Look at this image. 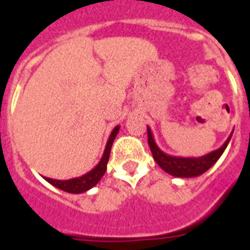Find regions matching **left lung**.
Here are the masks:
<instances>
[{"instance_id": "8db88e82", "label": "left lung", "mask_w": 250, "mask_h": 250, "mask_svg": "<svg viewBox=\"0 0 250 250\" xmlns=\"http://www.w3.org/2000/svg\"><path fill=\"white\" fill-rule=\"evenodd\" d=\"M233 135V131L226 139L225 143L217 148L214 151L209 152L206 155L198 158H184V157H173L168 155L166 152H163L157 143L154 141V136L150 130V127H147V138H148V146L152 152V157L155 159V162L159 165V167L165 170L166 173L174 177H179V178H193V177H198L205 171H208L213 165H214L220 157L225 151L226 146L229 145L230 138Z\"/></svg>"}]
</instances>
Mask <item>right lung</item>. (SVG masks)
<instances>
[{
    "label": "right lung",
    "mask_w": 250,
    "mask_h": 250,
    "mask_svg": "<svg viewBox=\"0 0 250 250\" xmlns=\"http://www.w3.org/2000/svg\"><path fill=\"white\" fill-rule=\"evenodd\" d=\"M119 125H116L111 135H109L108 141H107V145H105V148H104L103 157L100 159V162L95 166V167L88 171L87 174H84L82 177H77V178L72 179H65V181H62V179H52L44 177L46 182H49L51 185H53L55 188H60L62 191H66V193L72 194H80L84 193V191H88L89 188H92L95 185L98 184L99 181L102 179V177L105 173L107 170V163H108L109 159V152H111V147H112V143H114L115 138L119 132Z\"/></svg>",
    "instance_id": "1"
}]
</instances>
